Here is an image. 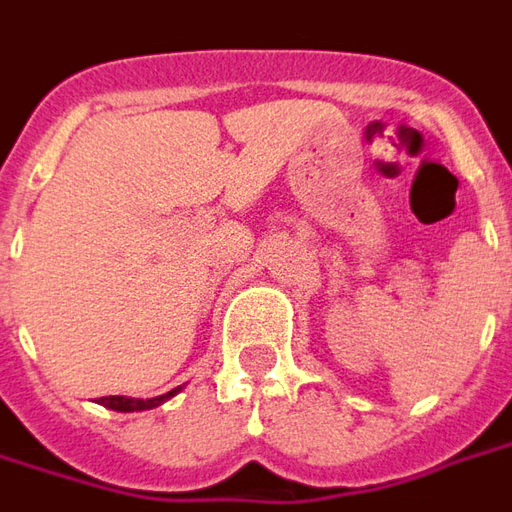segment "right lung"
Returning a JSON list of instances; mask_svg holds the SVG:
<instances>
[{"instance_id":"obj_1","label":"right lung","mask_w":512,"mask_h":512,"mask_svg":"<svg viewBox=\"0 0 512 512\" xmlns=\"http://www.w3.org/2000/svg\"><path fill=\"white\" fill-rule=\"evenodd\" d=\"M183 389V386H175V389H169L167 395H158V397H126V395H109L101 397L98 403L106 408H112V411H123V414H131V411H150V408H158L161 403H167L169 397H175Z\"/></svg>"}]
</instances>
